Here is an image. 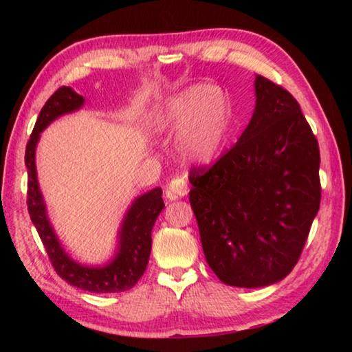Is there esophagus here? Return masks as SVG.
<instances>
[{
	"instance_id": "obj_1",
	"label": "esophagus",
	"mask_w": 352,
	"mask_h": 352,
	"mask_svg": "<svg viewBox=\"0 0 352 352\" xmlns=\"http://www.w3.org/2000/svg\"><path fill=\"white\" fill-rule=\"evenodd\" d=\"M188 194V182L183 177L172 178L166 189V195L169 200H175L178 197H184Z\"/></svg>"
}]
</instances>
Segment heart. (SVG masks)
I'll return each instance as SVG.
<instances>
[{
    "instance_id": "heart-1",
    "label": "heart",
    "mask_w": 352,
    "mask_h": 352,
    "mask_svg": "<svg viewBox=\"0 0 352 352\" xmlns=\"http://www.w3.org/2000/svg\"><path fill=\"white\" fill-rule=\"evenodd\" d=\"M233 110L230 99L210 83L192 85L175 94L155 116V126L174 135L184 162L211 163L228 140Z\"/></svg>"
}]
</instances>
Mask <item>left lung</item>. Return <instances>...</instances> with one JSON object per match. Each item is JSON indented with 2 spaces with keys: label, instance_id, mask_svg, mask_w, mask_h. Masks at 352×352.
<instances>
[{
  "label": "left lung",
  "instance_id": "1",
  "mask_svg": "<svg viewBox=\"0 0 352 352\" xmlns=\"http://www.w3.org/2000/svg\"><path fill=\"white\" fill-rule=\"evenodd\" d=\"M247 129L211 168L189 172V201L208 265L234 287L294 270L317 216L320 148L300 104L262 76Z\"/></svg>",
  "mask_w": 352,
  "mask_h": 352
}]
</instances>
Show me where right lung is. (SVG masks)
Masks as SVG:
<instances>
[{
    "instance_id": "1",
    "label": "right lung",
    "mask_w": 352,
    "mask_h": 352,
    "mask_svg": "<svg viewBox=\"0 0 352 352\" xmlns=\"http://www.w3.org/2000/svg\"><path fill=\"white\" fill-rule=\"evenodd\" d=\"M83 98L69 87H60L46 100L28 141L25 163L28 168V211L57 275L68 284L94 294H115L132 289L146 272L152 248V228L164 208L163 190L155 188L140 195L129 208L119 230L118 252L109 264L100 267L82 265L65 252L47 219L43 195L40 192L35 148L40 133L58 116L79 110Z\"/></svg>"
}]
</instances>
